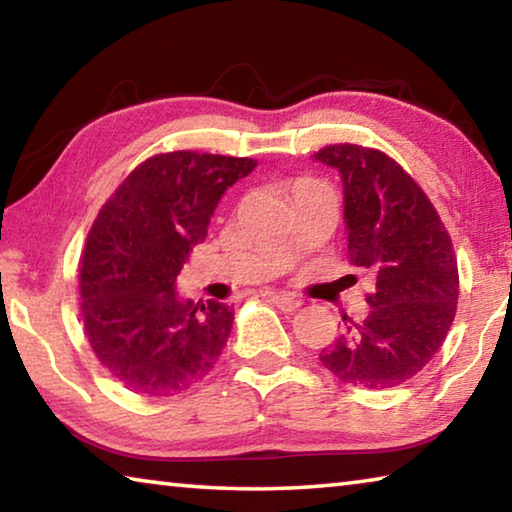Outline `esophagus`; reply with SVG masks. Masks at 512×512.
<instances>
[{"instance_id": "1", "label": "esophagus", "mask_w": 512, "mask_h": 512, "mask_svg": "<svg viewBox=\"0 0 512 512\" xmlns=\"http://www.w3.org/2000/svg\"><path fill=\"white\" fill-rule=\"evenodd\" d=\"M268 298H271L273 305L277 309H282L284 314H291V311H296L300 307V302L293 296H287V293H268Z\"/></svg>"}]
</instances>
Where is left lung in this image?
Instances as JSON below:
<instances>
[{"instance_id": "8db88e82", "label": "left lung", "mask_w": 512, "mask_h": 512, "mask_svg": "<svg viewBox=\"0 0 512 512\" xmlns=\"http://www.w3.org/2000/svg\"><path fill=\"white\" fill-rule=\"evenodd\" d=\"M314 158L341 171L350 264L372 277L366 318L343 316L345 332L320 363L368 391L400 386L427 366L454 323L452 237L422 187L384 151L345 142Z\"/></svg>"}]
</instances>
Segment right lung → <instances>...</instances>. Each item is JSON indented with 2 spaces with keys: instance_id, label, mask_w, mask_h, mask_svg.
<instances>
[{
  "instance_id": "add662e5",
  "label": "right lung",
  "mask_w": 512,
  "mask_h": 512,
  "mask_svg": "<svg viewBox=\"0 0 512 512\" xmlns=\"http://www.w3.org/2000/svg\"><path fill=\"white\" fill-rule=\"evenodd\" d=\"M253 158L171 151L128 173L94 219L79 264L81 320L110 377L137 395L171 397L207 377L228 343L223 302L173 289L225 189Z\"/></svg>"
}]
</instances>
